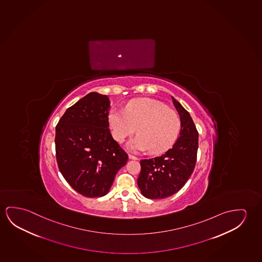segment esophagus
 Segmentation results:
<instances>
[{
	"label": "esophagus",
	"instance_id": "obj_1",
	"mask_svg": "<svg viewBox=\"0 0 262 262\" xmlns=\"http://www.w3.org/2000/svg\"><path fill=\"white\" fill-rule=\"evenodd\" d=\"M129 159H132V160H138L139 158L136 157V156H134L133 154H129Z\"/></svg>",
	"mask_w": 262,
	"mask_h": 262
}]
</instances>
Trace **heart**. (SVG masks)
I'll return each mask as SVG.
<instances>
[{
	"mask_svg": "<svg viewBox=\"0 0 262 262\" xmlns=\"http://www.w3.org/2000/svg\"><path fill=\"white\" fill-rule=\"evenodd\" d=\"M113 138L122 143L137 129L138 136L129 143L133 150L160 154L173 145L181 129V120L173 110L150 99H141L126 106L124 112L113 110L109 115Z\"/></svg>",
	"mask_w": 262,
	"mask_h": 262,
	"instance_id": "heart-1",
	"label": "heart"
}]
</instances>
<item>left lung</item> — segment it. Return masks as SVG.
Listing matches in <instances>:
<instances>
[{
    "label": "left lung",
    "mask_w": 262,
    "mask_h": 262,
    "mask_svg": "<svg viewBox=\"0 0 262 262\" xmlns=\"http://www.w3.org/2000/svg\"><path fill=\"white\" fill-rule=\"evenodd\" d=\"M181 119V133L171 149L160 157L141 160L138 186L144 197L165 199L178 192L193 172L199 133L189 113L171 97Z\"/></svg>",
    "instance_id": "8db88e82"
}]
</instances>
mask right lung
Returning a JSON list of instances; mask_svg holds the SVG:
<instances>
[{
  "label": "right lung",
  "instance_id": "1",
  "mask_svg": "<svg viewBox=\"0 0 262 262\" xmlns=\"http://www.w3.org/2000/svg\"><path fill=\"white\" fill-rule=\"evenodd\" d=\"M110 100L91 93L66 110L55 129L57 164L70 186L85 197H102L127 163L128 154L109 129Z\"/></svg>",
  "mask_w": 262,
  "mask_h": 262
}]
</instances>
